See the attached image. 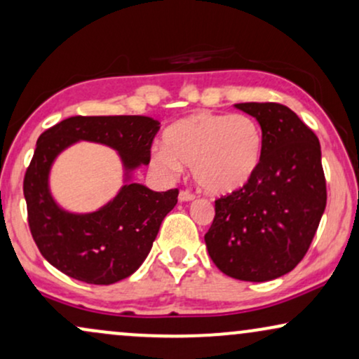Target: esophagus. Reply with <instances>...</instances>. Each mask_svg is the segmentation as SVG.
<instances>
[{"label": "esophagus", "instance_id": "1", "mask_svg": "<svg viewBox=\"0 0 359 359\" xmlns=\"http://www.w3.org/2000/svg\"><path fill=\"white\" fill-rule=\"evenodd\" d=\"M194 198H195V195L190 192V190H180V194H179L180 202H190V201H194Z\"/></svg>", "mask_w": 359, "mask_h": 359}]
</instances>
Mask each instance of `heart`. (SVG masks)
<instances>
[{
  "instance_id": "1",
  "label": "heart",
  "mask_w": 359,
  "mask_h": 359,
  "mask_svg": "<svg viewBox=\"0 0 359 359\" xmlns=\"http://www.w3.org/2000/svg\"><path fill=\"white\" fill-rule=\"evenodd\" d=\"M164 149L152 162L169 175L192 169L198 187L212 195H229L257 174L263 156V130L252 116L194 112L167 127Z\"/></svg>"
}]
</instances>
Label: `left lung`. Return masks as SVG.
I'll return each instance as SVG.
<instances>
[{"label":"left lung","mask_w":359,"mask_h":359,"mask_svg":"<svg viewBox=\"0 0 359 359\" xmlns=\"http://www.w3.org/2000/svg\"><path fill=\"white\" fill-rule=\"evenodd\" d=\"M263 130V156L245 187L215 201L205 233L217 269L243 281H269L303 260L326 207L320 140L278 102L235 104Z\"/></svg>","instance_id":"left-lung-1"}]
</instances>
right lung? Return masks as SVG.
I'll return each mask as SVG.
<instances>
[{"label":"right lung","instance_id":"add662e5","mask_svg":"<svg viewBox=\"0 0 359 359\" xmlns=\"http://www.w3.org/2000/svg\"><path fill=\"white\" fill-rule=\"evenodd\" d=\"M158 129L161 122L146 116H74L39 135L22 192L31 235L54 269L90 285H111L142 265L179 190L154 192L146 185L126 184L107 205L78 215L56 205L48 177L57 154L78 140L116 149L129 174L151 162Z\"/></svg>","mask_w":359,"mask_h":359}]
</instances>
